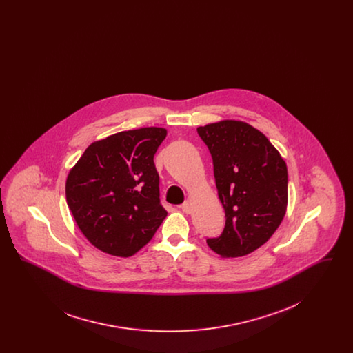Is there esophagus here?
Wrapping results in <instances>:
<instances>
[{
    "instance_id": "obj_1",
    "label": "esophagus",
    "mask_w": 353,
    "mask_h": 353,
    "mask_svg": "<svg viewBox=\"0 0 353 353\" xmlns=\"http://www.w3.org/2000/svg\"><path fill=\"white\" fill-rule=\"evenodd\" d=\"M181 209H183V212H184V213H186V214H190V213H192V210H193L192 202L185 201L184 203L181 205Z\"/></svg>"
}]
</instances>
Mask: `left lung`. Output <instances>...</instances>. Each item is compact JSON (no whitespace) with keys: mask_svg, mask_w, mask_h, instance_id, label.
<instances>
[{"mask_svg":"<svg viewBox=\"0 0 353 353\" xmlns=\"http://www.w3.org/2000/svg\"><path fill=\"white\" fill-rule=\"evenodd\" d=\"M197 132L209 148L225 228L208 246L223 258L243 256L265 245L287 209V165L269 139L245 121L222 120Z\"/></svg>","mask_w":353,"mask_h":353,"instance_id":"obj_1","label":"left lung"}]
</instances>
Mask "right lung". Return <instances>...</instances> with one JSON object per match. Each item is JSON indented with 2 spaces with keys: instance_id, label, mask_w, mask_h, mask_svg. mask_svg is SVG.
Wrapping results in <instances>:
<instances>
[{
  "instance_id": "obj_1",
  "label": "right lung",
  "mask_w": 353,
  "mask_h": 353,
  "mask_svg": "<svg viewBox=\"0 0 353 353\" xmlns=\"http://www.w3.org/2000/svg\"><path fill=\"white\" fill-rule=\"evenodd\" d=\"M165 128L111 134L87 147L66 180V200L84 236L103 252L131 256L167 217L153 156Z\"/></svg>"
}]
</instances>
